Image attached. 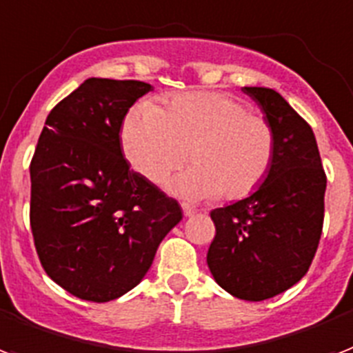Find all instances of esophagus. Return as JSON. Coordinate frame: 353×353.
Wrapping results in <instances>:
<instances>
[{"label":"esophagus","instance_id":"1","mask_svg":"<svg viewBox=\"0 0 353 353\" xmlns=\"http://www.w3.org/2000/svg\"><path fill=\"white\" fill-rule=\"evenodd\" d=\"M182 210H184L185 216H193L194 213H196V211H194L193 208H191V205H188V204H182Z\"/></svg>","mask_w":353,"mask_h":353}]
</instances>
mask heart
Here are the masks:
<instances>
[{
	"label": "heart",
	"mask_w": 353,
	"mask_h": 353,
	"mask_svg": "<svg viewBox=\"0 0 353 353\" xmlns=\"http://www.w3.org/2000/svg\"><path fill=\"white\" fill-rule=\"evenodd\" d=\"M120 143L125 160L153 184H163L185 162L194 168L169 182L190 200L222 194L246 199L266 180L275 160V132L261 114L228 92H182L132 105L123 117Z\"/></svg>",
	"instance_id": "b5f03b06"
}]
</instances>
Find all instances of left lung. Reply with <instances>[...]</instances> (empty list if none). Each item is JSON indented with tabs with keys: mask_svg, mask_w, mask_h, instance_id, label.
<instances>
[{
	"mask_svg": "<svg viewBox=\"0 0 353 353\" xmlns=\"http://www.w3.org/2000/svg\"><path fill=\"white\" fill-rule=\"evenodd\" d=\"M275 132V160L248 199L211 211L208 266L216 284L244 301H266L306 275L324 221L326 174L314 131L277 91L244 87Z\"/></svg>",
	"mask_w": 353,
	"mask_h": 353,
	"instance_id": "1",
	"label": "left lung"
}]
</instances>
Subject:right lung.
<instances>
[{
    "label": "right lung",
    "instance_id": "right-lung-1",
    "mask_svg": "<svg viewBox=\"0 0 353 353\" xmlns=\"http://www.w3.org/2000/svg\"><path fill=\"white\" fill-rule=\"evenodd\" d=\"M153 87L89 78L49 112L30 162V228L39 262L74 297L132 290L182 221L179 202L129 169L120 128Z\"/></svg>",
    "mask_w": 353,
    "mask_h": 353
}]
</instances>
